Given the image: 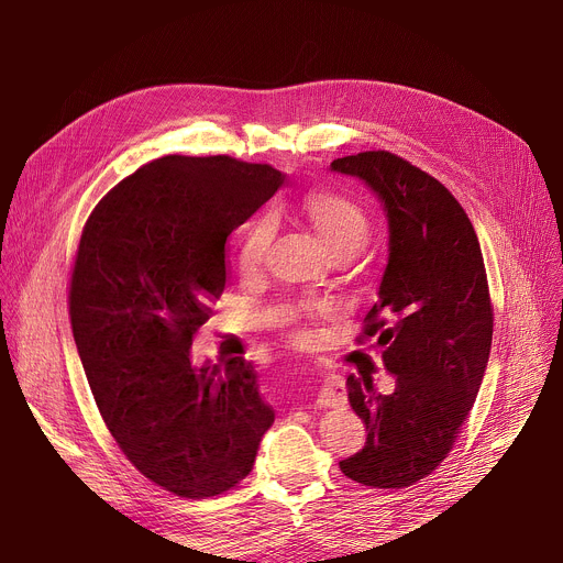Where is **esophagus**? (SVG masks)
<instances>
[{"mask_svg":"<svg viewBox=\"0 0 563 563\" xmlns=\"http://www.w3.org/2000/svg\"><path fill=\"white\" fill-rule=\"evenodd\" d=\"M317 404L323 408H340L346 404V388L344 380L340 376H323L321 386H319V395H317Z\"/></svg>","mask_w":563,"mask_h":563,"instance_id":"1","label":"esophagus"}]
</instances>
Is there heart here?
<instances>
[{
	"mask_svg": "<svg viewBox=\"0 0 563 563\" xmlns=\"http://www.w3.org/2000/svg\"><path fill=\"white\" fill-rule=\"evenodd\" d=\"M303 212L329 253L358 251L369 234V221L361 207L335 191H312L303 200ZM274 236V219L262 214L249 223L240 244L244 269H255Z\"/></svg>",
	"mask_w": 563,
	"mask_h": 563,
	"instance_id": "b5f03b06",
	"label": "heart"
}]
</instances>
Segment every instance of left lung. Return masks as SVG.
I'll return each instance as SVG.
<instances>
[{
  "label": "left lung",
  "mask_w": 563,
  "mask_h": 563,
  "mask_svg": "<svg viewBox=\"0 0 563 563\" xmlns=\"http://www.w3.org/2000/svg\"><path fill=\"white\" fill-rule=\"evenodd\" d=\"M331 168L363 180L388 217V264L363 338L395 376L390 395L346 378L367 438L340 470L363 486L404 488L450 454L482 388L493 340L482 246L459 200L406 159L372 151Z\"/></svg>",
  "instance_id": "1"
}]
</instances>
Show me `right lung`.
Instances as JSON below:
<instances>
[{
  "mask_svg": "<svg viewBox=\"0 0 563 563\" xmlns=\"http://www.w3.org/2000/svg\"><path fill=\"white\" fill-rule=\"evenodd\" d=\"M285 183L232 157L168 155L115 185L81 232L70 323L100 416L143 477L191 499L253 470L274 410L244 358L194 363L225 289V242Z\"/></svg>",
  "mask_w": 563,
  "mask_h": 563,
  "instance_id": "obj_1",
  "label": "right lung"
}]
</instances>
